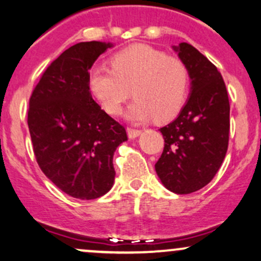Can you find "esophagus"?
Returning a JSON list of instances; mask_svg holds the SVG:
<instances>
[{"instance_id":"34e87169","label":"esophagus","mask_w":261,"mask_h":261,"mask_svg":"<svg viewBox=\"0 0 261 261\" xmlns=\"http://www.w3.org/2000/svg\"><path fill=\"white\" fill-rule=\"evenodd\" d=\"M127 133H128V137H129L130 139H134V138H137V137L141 136L142 130L133 129V128H127Z\"/></svg>"}]
</instances>
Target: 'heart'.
I'll return each mask as SVG.
<instances>
[{"label": "heart", "instance_id": "1", "mask_svg": "<svg viewBox=\"0 0 261 261\" xmlns=\"http://www.w3.org/2000/svg\"><path fill=\"white\" fill-rule=\"evenodd\" d=\"M88 87L109 114L119 113L132 89L136 99L128 108L127 118L136 123L152 118L163 122L173 118L186 103L189 71L179 58L138 44L114 55L112 68L92 67Z\"/></svg>", "mask_w": 261, "mask_h": 261}]
</instances>
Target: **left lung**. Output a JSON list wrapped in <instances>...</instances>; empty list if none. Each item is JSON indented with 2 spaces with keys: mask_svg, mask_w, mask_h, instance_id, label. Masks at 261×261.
I'll list each match as a JSON object with an SVG mask.
<instances>
[{
  "mask_svg": "<svg viewBox=\"0 0 261 261\" xmlns=\"http://www.w3.org/2000/svg\"><path fill=\"white\" fill-rule=\"evenodd\" d=\"M173 49L188 67L190 93L178 117L159 129L164 149L155 172L168 190L189 194L205 187L225 158L230 106L223 77L205 56L187 42Z\"/></svg>",
  "mask_w": 261,
  "mask_h": 261,
  "instance_id": "1",
  "label": "left lung"
}]
</instances>
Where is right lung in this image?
Masks as SVG:
<instances>
[{
  "instance_id": "right-lung-1",
  "label": "right lung",
  "mask_w": 261,
  "mask_h": 261,
  "mask_svg": "<svg viewBox=\"0 0 261 261\" xmlns=\"http://www.w3.org/2000/svg\"><path fill=\"white\" fill-rule=\"evenodd\" d=\"M111 42H81L49 64L30 98L29 129L44 175L71 197L91 200L114 183L113 155L124 127L92 98L88 71Z\"/></svg>"
}]
</instances>
